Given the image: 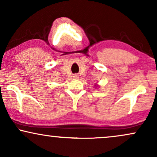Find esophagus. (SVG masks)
Segmentation results:
<instances>
[{"label": "esophagus", "instance_id": "1", "mask_svg": "<svg viewBox=\"0 0 157 157\" xmlns=\"http://www.w3.org/2000/svg\"><path fill=\"white\" fill-rule=\"evenodd\" d=\"M78 75H77V74H75V75H74V76H73V77H74V78H75V79H77V78H78Z\"/></svg>", "mask_w": 157, "mask_h": 157}]
</instances>
